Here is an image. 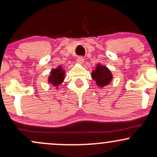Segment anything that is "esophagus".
I'll use <instances>...</instances> for the list:
<instances>
[{"instance_id":"34e87169","label":"esophagus","mask_w":157,"mask_h":157,"mask_svg":"<svg viewBox=\"0 0 157 157\" xmlns=\"http://www.w3.org/2000/svg\"><path fill=\"white\" fill-rule=\"evenodd\" d=\"M84 62V58L83 57H82V56H80V57H78L77 58V63L79 64H82Z\"/></svg>"}]
</instances>
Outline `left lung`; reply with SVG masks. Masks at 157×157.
Instances as JSON below:
<instances>
[{"instance_id":"1","label":"left lung","mask_w":157,"mask_h":157,"mask_svg":"<svg viewBox=\"0 0 157 157\" xmlns=\"http://www.w3.org/2000/svg\"><path fill=\"white\" fill-rule=\"evenodd\" d=\"M91 77L93 80L96 81V83L100 87L107 86L112 80V74L110 70L105 66L98 64L96 69L92 71Z\"/></svg>"}]
</instances>
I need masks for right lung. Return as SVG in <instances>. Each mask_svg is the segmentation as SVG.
I'll return each instance as SVG.
<instances>
[{"label": "right lung", "mask_w": 157, "mask_h": 157, "mask_svg": "<svg viewBox=\"0 0 157 157\" xmlns=\"http://www.w3.org/2000/svg\"><path fill=\"white\" fill-rule=\"evenodd\" d=\"M65 71L63 70L61 66L57 68H54L51 71V75L48 77V82L54 86H58L63 82L65 78Z\"/></svg>", "instance_id": "right-lung-1"}]
</instances>
